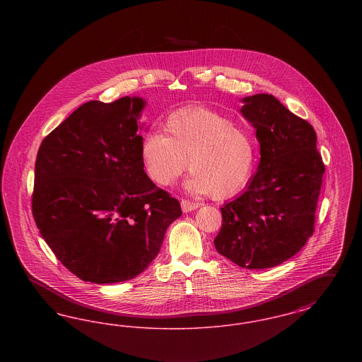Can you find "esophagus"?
I'll list each match as a JSON object with an SVG mask.
<instances>
[{
    "label": "esophagus",
    "instance_id": "esophagus-1",
    "mask_svg": "<svg viewBox=\"0 0 362 362\" xmlns=\"http://www.w3.org/2000/svg\"><path fill=\"white\" fill-rule=\"evenodd\" d=\"M180 204H182V210H183L185 213L191 211V210H195V209L199 207L198 202H192V201H189V199H182Z\"/></svg>",
    "mask_w": 362,
    "mask_h": 362
}]
</instances>
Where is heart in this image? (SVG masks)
Returning a JSON list of instances; mask_svg holds the SVG:
<instances>
[{
  "mask_svg": "<svg viewBox=\"0 0 362 362\" xmlns=\"http://www.w3.org/2000/svg\"><path fill=\"white\" fill-rule=\"evenodd\" d=\"M163 130L164 136H144L139 149L145 173L157 186L173 185L189 163L187 189L223 199L244 189L255 171L254 134L216 111L179 110L167 118Z\"/></svg>",
  "mask_w": 362,
  "mask_h": 362,
  "instance_id": "b5f03b06",
  "label": "heart"
}]
</instances>
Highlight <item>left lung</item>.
Returning <instances> with one entry per match:
<instances>
[{
	"label": "left lung",
	"instance_id": "obj_1",
	"mask_svg": "<svg viewBox=\"0 0 362 362\" xmlns=\"http://www.w3.org/2000/svg\"><path fill=\"white\" fill-rule=\"evenodd\" d=\"M241 112L257 129L260 163L247 189L221 207L214 245L240 267L269 269L292 258L313 235L326 168L312 124L273 95L245 98Z\"/></svg>",
	"mask_w": 362,
	"mask_h": 362
}]
</instances>
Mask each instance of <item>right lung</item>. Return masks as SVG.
<instances>
[{"label": "right lung", "mask_w": 362, "mask_h": 362, "mask_svg": "<svg viewBox=\"0 0 362 362\" xmlns=\"http://www.w3.org/2000/svg\"><path fill=\"white\" fill-rule=\"evenodd\" d=\"M145 102L90 100L42 141L33 216L42 238L71 274L115 284L157 257L180 204L144 171L138 115Z\"/></svg>", "instance_id": "right-lung-1"}]
</instances>
